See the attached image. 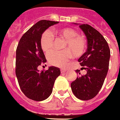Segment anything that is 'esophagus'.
<instances>
[{"mask_svg":"<svg viewBox=\"0 0 120 120\" xmlns=\"http://www.w3.org/2000/svg\"><path fill=\"white\" fill-rule=\"evenodd\" d=\"M66 68H61L60 69V72H61V73H64V72H66Z\"/></svg>","mask_w":120,"mask_h":120,"instance_id":"34e87169","label":"esophagus"}]
</instances>
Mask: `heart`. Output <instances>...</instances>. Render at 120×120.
<instances>
[{"label":"heart","instance_id":"1","mask_svg":"<svg viewBox=\"0 0 120 120\" xmlns=\"http://www.w3.org/2000/svg\"><path fill=\"white\" fill-rule=\"evenodd\" d=\"M57 32L66 39L62 51L54 50L48 54V60L52 65L62 67L67 64L68 62L72 56H80L86 48V41L82 36L79 35L75 29L71 27H64L59 29ZM54 35L52 33L47 30L44 31L40 38V45L42 50L48 53L53 48Z\"/></svg>","mask_w":120,"mask_h":120}]
</instances>
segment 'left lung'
<instances>
[{
    "instance_id": "left-lung-1",
    "label": "left lung",
    "mask_w": 120,
    "mask_h": 120,
    "mask_svg": "<svg viewBox=\"0 0 120 120\" xmlns=\"http://www.w3.org/2000/svg\"><path fill=\"white\" fill-rule=\"evenodd\" d=\"M79 27L86 35L87 49L78 61L86 73L79 76L70 85L78 99L86 101L95 97L101 89L109 68L110 50L107 41L97 30L88 24H80ZM76 72L81 75L79 70Z\"/></svg>"
}]
</instances>
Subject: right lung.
Instances as JSON below:
<instances>
[{
  "label": "right lung",
  "instance_id": "obj_1",
  "mask_svg": "<svg viewBox=\"0 0 120 120\" xmlns=\"http://www.w3.org/2000/svg\"><path fill=\"white\" fill-rule=\"evenodd\" d=\"M58 22L41 20L26 31L19 40L16 50L15 73L24 95L30 99L41 101L52 92L56 78L60 75L59 68L50 66L39 72L38 67L46 62L40 45L42 34L49 27Z\"/></svg>",
  "mask_w": 120,
  "mask_h": 120
}]
</instances>
